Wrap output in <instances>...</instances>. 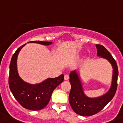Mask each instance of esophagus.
<instances>
[{"mask_svg":"<svg viewBox=\"0 0 123 123\" xmlns=\"http://www.w3.org/2000/svg\"><path fill=\"white\" fill-rule=\"evenodd\" d=\"M68 79H69V76L68 75V74H65V76H64V80H68Z\"/></svg>","mask_w":123,"mask_h":123,"instance_id":"1","label":"esophagus"}]
</instances>
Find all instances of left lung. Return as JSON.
Masks as SVG:
<instances>
[{
	"label": "left lung",
	"mask_w": 123,
	"mask_h": 123,
	"mask_svg": "<svg viewBox=\"0 0 123 123\" xmlns=\"http://www.w3.org/2000/svg\"><path fill=\"white\" fill-rule=\"evenodd\" d=\"M97 56L106 59L111 62L113 67L112 85L111 89L103 96L90 98L84 94L82 83L78 74L76 71L70 73L69 81L71 90L69 94V102L72 109L75 113L81 116L93 115L101 111L113 98L117 89L118 70L117 62L109 51L102 45L96 44Z\"/></svg>",
	"instance_id": "left-lung-1"
}]
</instances>
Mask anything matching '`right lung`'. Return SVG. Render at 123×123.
<instances>
[{"mask_svg": "<svg viewBox=\"0 0 123 123\" xmlns=\"http://www.w3.org/2000/svg\"><path fill=\"white\" fill-rule=\"evenodd\" d=\"M29 42L38 43L44 45L52 43V42L39 41ZM25 44L18 48L12 56L10 65L9 87L14 98L24 108L31 111H39L47 105L53 92L63 82L64 76L61 74L55 78H48L37 84H30L24 82L18 74L17 58L20 50Z\"/></svg>", "mask_w": 123, "mask_h": 123, "instance_id": "right-lung-1", "label": "right lung"}]
</instances>
